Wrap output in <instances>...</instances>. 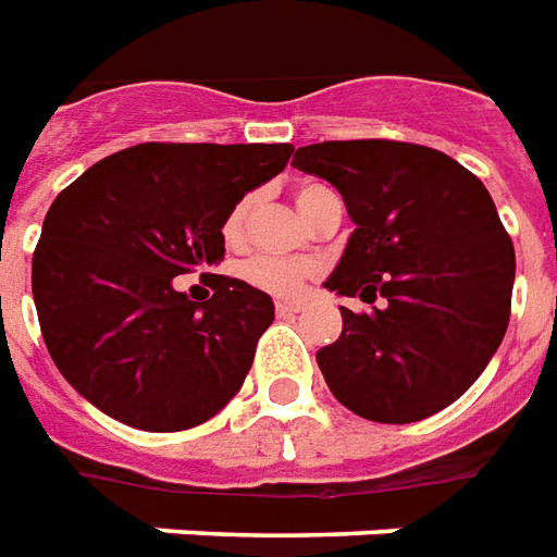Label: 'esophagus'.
Here are the masks:
<instances>
[{
	"instance_id": "1",
	"label": "esophagus",
	"mask_w": 557,
	"mask_h": 557,
	"mask_svg": "<svg viewBox=\"0 0 557 557\" xmlns=\"http://www.w3.org/2000/svg\"><path fill=\"white\" fill-rule=\"evenodd\" d=\"M299 308H302V302L278 299V302H275V314H278V318H294V314H299Z\"/></svg>"
}]
</instances>
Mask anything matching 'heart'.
<instances>
[{
  "mask_svg": "<svg viewBox=\"0 0 557 557\" xmlns=\"http://www.w3.org/2000/svg\"><path fill=\"white\" fill-rule=\"evenodd\" d=\"M296 205L299 210L306 213L308 219L314 216V210H318L326 198H332V189L326 184H314V181H308V184L296 186ZM251 210H255V198L251 195H243L239 201L231 205V210L222 219V243L228 246V249H239L246 239H249V222H251ZM318 261H311V258H275V255H255L249 261L239 263V278L255 287V290H263V294L270 296H296L302 290V284L308 278H314L318 275Z\"/></svg>",
  "mask_w": 557,
  "mask_h": 557,
  "instance_id": "b5f03b06",
  "label": "heart"
}]
</instances>
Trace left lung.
Listing matches in <instances>:
<instances>
[{
	"instance_id": "8db88e82",
	"label": "left lung",
	"mask_w": 557,
	"mask_h": 557,
	"mask_svg": "<svg viewBox=\"0 0 557 557\" xmlns=\"http://www.w3.org/2000/svg\"><path fill=\"white\" fill-rule=\"evenodd\" d=\"M294 169L335 186L356 222L326 287L359 296L318 352L332 395L380 424L450 407L505 338L517 255L486 186L442 150L392 139L306 145Z\"/></svg>"
}]
</instances>
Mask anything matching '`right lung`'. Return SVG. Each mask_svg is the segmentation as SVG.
Wrapping results in <instances>:
<instances>
[{
    "instance_id": "right-lung-1",
    "label": "right lung",
    "mask_w": 557,
    "mask_h": 557,
    "mask_svg": "<svg viewBox=\"0 0 557 557\" xmlns=\"http://www.w3.org/2000/svg\"><path fill=\"white\" fill-rule=\"evenodd\" d=\"M294 145L145 141L59 193L32 255V294L52 362L100 412L174 433L237 395L273 299L210 275L193 302L174 275L225 255L222 219L282 172Z\"/></svg>"
}]
</instances>
